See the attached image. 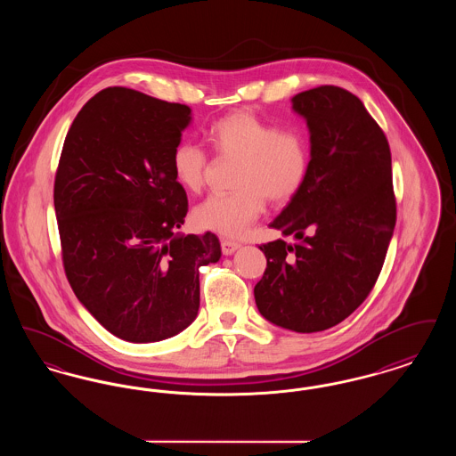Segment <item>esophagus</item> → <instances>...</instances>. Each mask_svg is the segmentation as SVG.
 I'll use <instances>...</instances> for the list:
<instances>
[{"label":"esophagus","instance_id":"obj_1","mask_svg":"<svg viewBox=\"0 0 456 456\" xmlns=\"http://www.w3.org/2000/svg\"><path fill=\"white\" fill-rule=\"evenodd\" d=\"M220 246H222V253H224L225 256H231V255H234V253L238 251L239 248H240V244H239V242L229 240V239H222Z\"/></svg>","mask_w":456,"mask_h":456}]
</instances>
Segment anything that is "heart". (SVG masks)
<instances>
[{"mask_svg": "<svg viewBox=\"0 0 456 456\" xmlns=\"http://www.w3.org/2000/svg\"><path fill=\"white\" fill-rule=\"evenodd\" d=\"M207 136L220 155L240 159V166L236 193L210 196L196 207L201 229L238 238L260 217L266 198L281 205L303 188L309 147L299 131H281L251 110H236L216 121ZM207 167V155L193 143L183 142L174 149V177L184 190L200 191Z\"/></svg>", "mask_w": 456, "mask_h": 456, "instance_id": "1", "label": "heart"}]
</instances>
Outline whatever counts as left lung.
Returning <instances> with one entry per match:
<instances>
[{"label": "left lung", "mask_w": 456, "mask_h": 456, "mask_svg": "<svg viewBox=\"0 0 456 456\" xmlns=\"http://www.w3.org/2000/svg\"><path fill=\"white\" fill-rule=\"evenodd\" d=\"M309 131L303 188L272 229L292 236L261 244L266 270L255 285L261 316L297 333L350 316L378 281L396 205L388 140L364 104L333 86L290 99Z\"/></svg>", "instance_id": "obj_1"}]
</instances>
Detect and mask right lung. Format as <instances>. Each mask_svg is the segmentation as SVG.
I'll return each mask as SVG.
<instances>
[{
    "instance_id": "right-lung-1",
    "label": "right lung",
    "mask_w": 456,
    "mask_h": 456,
    "mask_svg": "<svg viewBox=\"0 0 456 456\" xmlns=\"http://www.w3.org/2000/svg\"><path fill=\"white\" fill-rule=\"evenodd\" d=\"M191 109L125 87L94 95L68 131L54 181L66 277L77 299L131 344L171 338L200 307L212 232L181 234L188 214L173 173Z\"/></svg>"
}]
</instances>
